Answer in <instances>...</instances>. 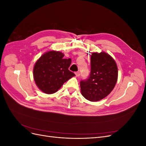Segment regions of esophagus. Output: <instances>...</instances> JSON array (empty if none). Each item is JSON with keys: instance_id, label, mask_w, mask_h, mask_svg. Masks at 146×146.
Segmentation results:
<instances>
[{"instance_id": "34e87169", "label": "esophagus", "mask_w": 146, "mask_h": 146, "mask_svg": "<svg viewBox=\"0 0 146 146\" xmlns=\"http://www.w3.org/2000/svg\"><path fill=\"white\" fill-rule=\"evenodd\" d=\"M75 74H76V77L80 76V72H75Z\"/></svg>"}]
</instances>
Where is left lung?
Masks as SVG:
<instances>
[{"instance_id": "obj_1", "label": "left lung", "mask_w": 146, "mask_h": 146, "mask_svg": "<svg viewBox=\"0 0 146 146\" xmlns=\"http://www.w3.org/2000/svg\"><path fill=\"white\" fill-rule=\"evenodd\" d=\"M117 76V64L111 56L104 52H93L90 77L80 81L82 96L91 102L103 99L114 89Z\"/></svg>"}]
</instances>
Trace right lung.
<instances>
[{
    "mask_svg": "<svg viewBox=\"0 0 146 146\" xmlns=\"http://www.w3.org/2000/svg\"><path fill=\"white\" fill-rule=\"evenodd\" d=\"M59 51H48L35 63L33 78L38 88L46 94H54L70 78L75 76L69 67L71 59H65Z\"/></svg>",
    "mask_w": 146,
    "mask_h": 146,
    "instance_id": "1",
    "label": "right lung"
}]
</instances>
